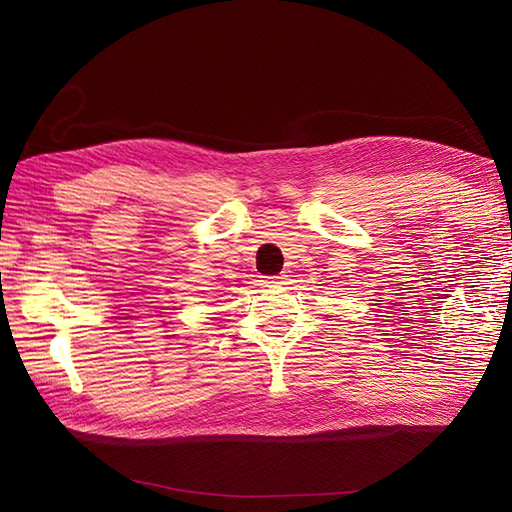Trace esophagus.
<instances>
[{"label": "esophagus", "instance_id": "34e87169", "mask_svg": "<svg viewBox=\"0 0 512 512\" xmlns=\"http://www.w3.org/2000/svg\"><path fill=\"white\" fill-rule=\"evenodd\" d=\"M286 280H288V275H277V277H271V280H269V284L271 286H284L286 284Z\"/></svg>", "mask_w": 512, "mask_h": 512}]
</instances>
